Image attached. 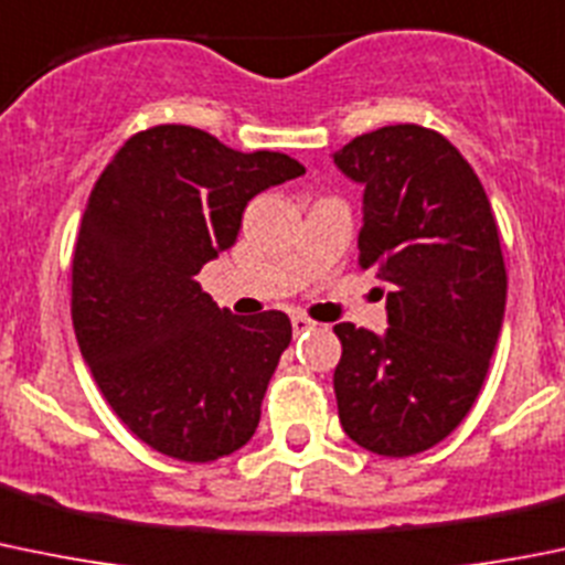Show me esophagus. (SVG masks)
Listing matches in <instances>:
<instances>
[{"label": "esophagus", "instance_id": "esophagus-1", "mask_svg": "<svg viewBox=\"0 0 565 565\" xmlns=\"http://www.w3.org/2000/svg\"><path fill=\"white\" fill-rule=\"evenodd\" d=\"M315 326H317V322L309 320L306 315H292V331L295 333H306V331H311Z\"/></svg>", "mask_w": 565, "mask_h": 565}]
</instances>
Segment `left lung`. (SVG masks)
Returning a JSON list of instances; mask_svg holds the SVG:
<instances>
[{"instance_id": "obj_1", "label": "left lung", "mask_w": 565, "mask_h": 565, "mask_svg": "<svg viewBox=\"0 0 565 565\" xmlns=\"http://www.w3.org/2000/svg\"><path fill=\"white\" fill-rule=\"evenodd\" d=\"M364 184L359 265L388 284L383 337L339 322V422L364 450L408 458L461 425L505 315L508 273L489 195L445 135L416 124L353 137L333 154Z\"/></svg>"}]
</instances>
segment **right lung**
<instances>
[{"label": "right lung", "mask_w": 565, "mask_h": 565, "mask_svg": "<svg viewBox=\"0 0 565 565\" xmlns=\"http://www.w3.org/2000/svg\"><path fill=\"white\" fill-rule=\"evenodd\" d=\"M303 173L278 151L243 154L162 124L131 135L98 177L71 265V320L109 408L162 456L210 463L254 436L292 322L221 311L195 276L237 243L254 195Z\"/></svg>", "instance_id": "add662e5"}]
</instances>
